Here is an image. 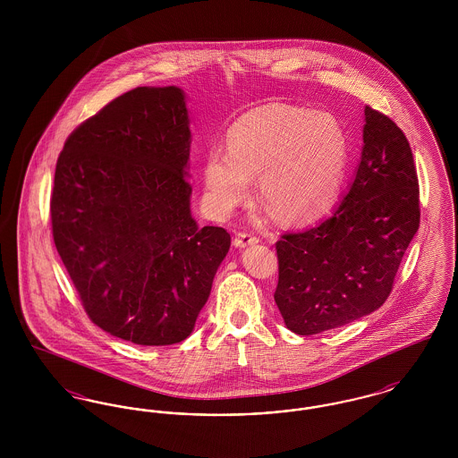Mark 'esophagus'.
<instances>
[{
	"mask_svg": "<svg viewBox=\"0 0 458 458\" xmlns=\"http://www.w3.org/2000/svg\"><path fill=\"white\" fill-rule=\"evenodd\" d=\"M258 242H259V239H258L256 235L247 233V232H240V233L235 235V239H233V245L239 247V249H243V247L254 245V243H258Z\"/></svg>",
	"mask_w": 458,
	"mask_h": 458,
	"instance_id": "34e87169",
	"label": "esophagus"
}]
</instances>
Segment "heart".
<instances>
[{"label":"heart","instance_id":"obj_1","mask_svg":"<svg viewBox=\"0 0 458 458\" xmlns=\"http://www.w3.org/2000/svg\"><path fill=\"white\" fill-rule=\"evenodd\" d=\"M349 139L327 113L266 105L242 114L226 133V149L213 146L204 159V189L211 208L228 215L258 178V196L288 223L321 216L340 196Z\"/></svg>","mask_w":458,"mask_h":458}]
</instances>
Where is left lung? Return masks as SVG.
<instances>
[{
    "mask_svg": "<svg viewBox=\"0 0 458 458\" xmlns=\"http://www.w3.org/2000/svg\"><path fill=\"white\" fill-rule=\"evenodd\" d=\"M364 148L331 218L276 242L275 302L297 335L349 325L379 309L420 221L411 144L390 116L366 106Z\"/></svg>",
    "mask_w": 458,
    "mask_h": 458,
    "instance_id": "1",
    "label": "left lung"
}]
</instances>
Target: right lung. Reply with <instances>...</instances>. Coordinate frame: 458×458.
<instances>
[{
    "mask_svg": "<svg viewBox=\"0 0 458 458\" xmlns=\"http://www.w3.org/2000/svg\"><path fill=\"white\" fill-rule=\"evenodd\" d=\"M189 114L178 88H135L81 123L58 156L56 250L88 312L137 345L185 340L230 249L191 215Z\"/></svg>",
    "mask_w": 458,
    "mask_h": 458,
    "instance_id": "1",
    "label": "right lung"
}]
</instances>
